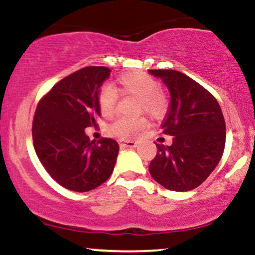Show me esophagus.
Here are the masks:
<instances>
[{"instance_id": "esophagus-1", "label": "esophagus", "mask_w": 255, "mask_h": 255, "mask_svg": "<svg viewBox=\"0 0 255 255\" xmlns=\"http://www.w3.org/2000/svg\"><path fill=\"white\" fill-rule=\"evenodd\" d=\"M120 146L121 147H136L137 142L134 140H120Z\"/></svg>"}]
</instances>
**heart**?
<instances>
[{
	"mask_svg": "<svg viewBox=\"0 0 255 255\" xmlns=\"http://www.w3.org/2000/svg\"><path fill=\"white\" fill-rule=\"evenodd\" d=\"M119 90L124 95H133L140 98L139 111L146 113L152 119H162L168 110V99L160 90V83L156 78L144 72L126 74L119 79ZM119 95L113 87H102L97 102L102 115L110 118L118 105ZM146 119H116L109 127V133L119 139H130L145 129Z\"/></svg>",
	"mask_w": 255,
	"mask_h": 255,
	"instance_id": "1",
	"label": "heart"
}]
</instances>
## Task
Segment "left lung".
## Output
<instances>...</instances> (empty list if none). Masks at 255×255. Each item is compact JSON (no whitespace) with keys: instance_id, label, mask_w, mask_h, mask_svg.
Listing matches in <instances>:
<instances>
[{"instance_id":"8db88e82","label":"left lung","mask_w":255,"mask_h":255,"mask_svg":"<svg viewBox=\"0 0 255 255\" xmlns=\"http://www.w3.org/2000/svg\"><path fill=\"white\" fill-rule=\"evenodd\" d=\"M170 92L162 130L172 136L170 146L156 144L148 171L169 191L197 188L221 160L225 146V121L217 99L200 84L172 69H151Z\"/></svg>"}]
</instances>
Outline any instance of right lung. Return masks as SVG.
<instances>
[{
    "label": "right lung",
    "instance_id": "add662e5",
    "mask_svg": "<svg viewBox=\"0 0 255 255\" xmlns=\"http://www.w3.org/2000/svg\"><path fill=\"white\" fill-rule=\"evenodd\" d=\"M110 72L101 66L79 69L54 85L37 105L34 150L49 175L69 191H92L113 174L118 142L108 137L91 141L85 134L101 116L97 97Z\"/></svg>",
    "mask_w": 255,
    "mask_h": 255
}]
</instances>
